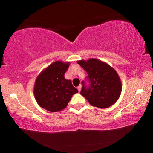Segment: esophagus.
<instances>
[{
	"mask_svg": "<svg viewBox=\"0 0 153 153\" xmlns=\"http://www.w3.org/2000/svg\"><path fill=\"white\" fill-rule=\"evenodd\" d=\"M77 90H78V91H79V92H80V90H81V88H82V85L80 84L79 86H77Z\"/></svg>",
	"mask_w": 153,
	"mask_h": 153,
	"instance_id": "obj_1",
	"label": "esophagus"
}]
</instances>
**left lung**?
<instances>
[{
  "label": "left lung",
  "mask_w": 153,
  "mask_h": 153,
  "mask_svg": "<svg viewBox=\"0 0 153 153\" xmlns=\"http://www.w3.org/2000/svg\"><path fill=\"white\" fill-rule=\"evenodd\" d=\"M88 74L90 86L82 82L81 94L94 107L106 108L117 102L120 97L122 85L117 72L109 65L97 59L77 61Z\"/></svg>",
  "instance_id": "8db88e82"
}]
</instances>
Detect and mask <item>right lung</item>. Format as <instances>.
<instances>
[{"mask_svg":"<svg viewBox=\"0 0 153 153\" xmlns=\"http://www.w3.org/2000/svg\"><path fill=\"white\" fill-rule=\"evenodd\" d=\"M69 64V62L55 61L38 75L33 94L40 107L51 112H58L66 108L72 96L78 92L71 80L64 77Z\"/></svg>","mask_w":153,"mask_h":153,"instance_id":"obj_1","label":"right lung"}]
</instances>
